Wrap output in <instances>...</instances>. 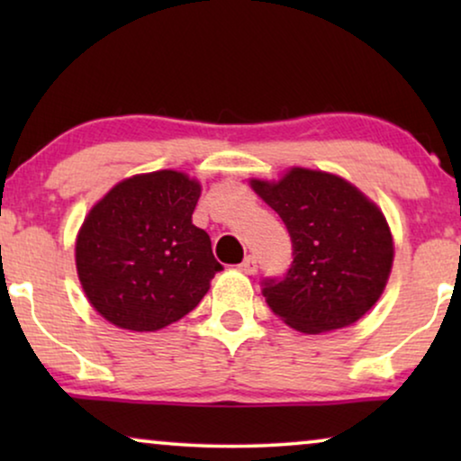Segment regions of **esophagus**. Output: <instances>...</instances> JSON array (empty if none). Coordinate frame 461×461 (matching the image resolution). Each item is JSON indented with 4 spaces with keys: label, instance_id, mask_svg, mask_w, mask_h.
<instances>
[{
    "label": "esophagus",
    "instance_id": "obj_1",
    "mask_svg": "<svg viewBox=\"0 0 461 461\" xmlns=\"http://www.w3.org/2000/svg\"><path fill=\"white\" fill-rule=\"evenodd\" d=\"M239 270H241V273H245V275H256L258 273V260H256V256H248L245 258V260L239 264Z\"/></svg>",
    "mask_w": 461,
    "mask_h": 461
}]
</instances>
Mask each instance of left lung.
<instances>
[{
  "mask_svg": "<svg viewBox=\"0 0 461 461\" xmlns=\"http://www.w3.org/2000/svg\"><path fill=\"white\" fill-rule=\"evenodd\" d=\"M292 237V264L264 279L276 317L304 333L339 330L375 304L393 268V237L382 212L338 176L294 167L285 178L251 180Z\"/></svg>",
  "mask_w": 461,
  "mask_h": 461,
  "instance_id": "left-lung-1",
  "label": "left lung"
}]
</instances>
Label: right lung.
Segmentation results:
<instances>
[{
  "label": "right lung",
  "mask_w": 461,
  "mask_h": 461,
  "mask_svg": "<svg viewBox=\"0 0 461 461\" xmlns=\"http://www.w3.org/2000/svg\"><path fill=\"white\" fill-rule=\"evenodd\" d=\"M201 186L180 172L142 174L92 207L75 260L92 306L109 323L155 331L199 304L222 270L193 224Z\"/></svg>",
  "instance_id": "obj_1"
}]
</instances>
